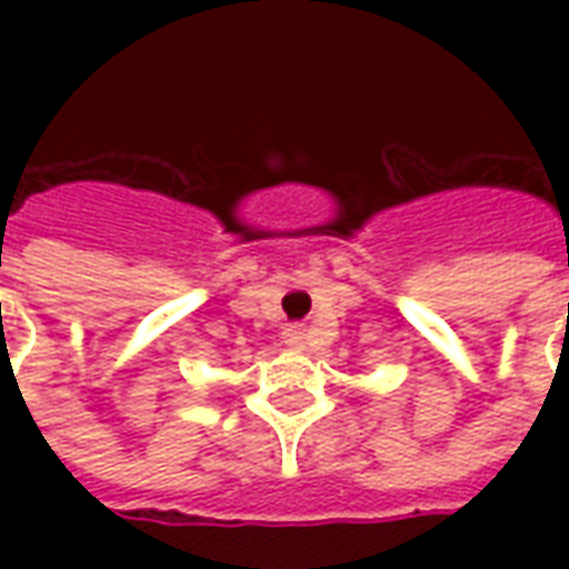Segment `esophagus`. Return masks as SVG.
I'll return each mask as SVG.
<instances>
[{
  "label": "esophagus",
  "instance_id": "34e87169",
  "mask_svg": "<svg viewBox=\"0 0 569 569\" xmlns=\"http://www.w3.org/2000/svg\"><path fill=\"white\" fill-rule=\"evenodd\" d=\"M305 341H308V335H305L301 326H289V329H286V345L292 347V350H301Z\"/></svg>",
  "mask_w": 569,
  "mask_h": 569
}]
</instances>
